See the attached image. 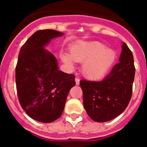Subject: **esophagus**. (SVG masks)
I'll return each instance as SVG.
<instances>
[{
    "label": "esophagus",
    "instance_id": "34e87169",
    "mask_svg": "<svg viewBox=\"0 0 147 147\" xmlns=\"http://www.w3.org/2000/svg\"><path fill=\"white\" fill-rule=\"evenodd\" d=\"M75 81H76V85H80V79L78 77L75 78Z\"/></svg>",
    "mask_w": 147,
    "mask_h": 147
}]
</instances>
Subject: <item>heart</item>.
<instances>
[{
  "instance_id": "heart-1",
  "label": "heart",
  "mask_w": 147,
  "mask_h": 147,
  "mask_svg": "<svg viewBox=\"0 0 147 147\" xmlns=\"http://www.w3.org/2000/svg\"><path fill=\"white\" fill-rule=\"evenodd\" d=\"M69 52L61 54L62 60L71 67L74 66L75 62H83L82 72L89 79L104 76L115 59L113 51L99 42L79 41L70 46Z\"/></svg>"
}]
</instances>
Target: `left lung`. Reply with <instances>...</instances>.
Segmentation results:
<instances>
[{
    "mask_svg": "<svg viewBox=\"0 0 147 147\" xmlns=\"http://www.w3.org/2000/svg\"><path fill=\"white\" fill-rule=\"evenodd\" d=\"M119 61L101 81H80L84 107L94 121L112 120L129 105L136 67L132 51L125 42L122 45Z\"/></svg>",
    "mask_w": 147,
    "mask_h": 147,
    "instance_id": "left-lung-1",
    "label": "left lung"
}]
</instances>
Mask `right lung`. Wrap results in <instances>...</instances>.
Wrapping results in <instances>:
<instances>
[{
	"label": "right lung",
	"instance_id": "1",
	"mask_svg": "<svg viewBox=\"0 0 147 147\" xmlns=\"http://www.w3.org/2000/svg\"><path fill=\"white\" fill-rule=\"evenodd\" d=\"M63 34L52 29L38 30L19 52L15 82L19 102L27 115L42 123L59 119L75 76L58 70L57 59L45 46Z\"/></svg>",
	"mask_w": 147,
	"mask_h": 147
}]
</instances>
